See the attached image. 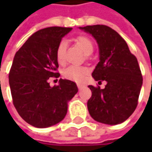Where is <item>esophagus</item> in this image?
<instances>
[{"label":"esophagus","mask_w":152,"mask_h":152,"mask_svg":"<svg viewBox=\"0 0 152 152\" xmlns=\"http://www.w3.org/2000/svg\"><path fill=\"white\" fill-rule=\"evenodd\" d=\"M77 87H78L79 90H82V89L84 87V85H83V84H81V83H77Z\"/></svg>","instance_id":"esophagus-1"}]
</instances>
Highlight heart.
Instances as JSON below:
<instances>
[{"instance_id": "1", "label": "heart", "mask_w": 152, "mask_h": 152, "mask_svg": "<svg viewBox=\"0 0 152 152\" xmlns=\"http://www.w3.org/2000/svg\"><path fill=\"white\" fill-rule=\"evenodd\" d=\"M77 46L80 47V49L85 53V54H91L93 51V45L91 39L85 36H80L76 39ZM66 42L61 41L56 49V59L59 63L62 64L65 61V52H66ZM89 70L85 67H80V66H69L65 70L63 75L69 80L75 81L77 83L83 82L86 76L88 75Z\"/></svg>"}]
</instances>
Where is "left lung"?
<instances>
[{
  "mask_svg": "<svg viewBox=\"0 0 152 152\" xmlns=\"http://www.w3.org/2000/svg\"><path fill=\"white\" fill-rule=\"evenodd\" d=\"M91 34L97 41L99 61L92 76L104 89L89 85L91 98L87 102L91 116L98 122L117 125L125 121L136 110L142 77L136 56L129 49L126 41L106 25L79 27Z\"/></svg>",
  "mask_w": 152,
  "mask_h": 152,
  "instance_id": "1",
  "label": "left lung"
}]
</instances>
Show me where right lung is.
<instances>
[{"instance_id": "obj_1", "label": "right lung", "mask_w": 152, "mask_h": 152, "mask_svg": "<svg viewBox=\"0 0 152 152\" xmlns=\"http://www.w3.org/2000/svg\"><path fill=\"white\" fill-rule=\"evenodd\" d=\"M72 28L48 27L32 34L15 53L9 75L13 104L30 125L44 129L61 121L68 104L78 91L76 83L60 79L51 87L48 79L59 77L56 49Z\"/></svg>"}]
</instances>
